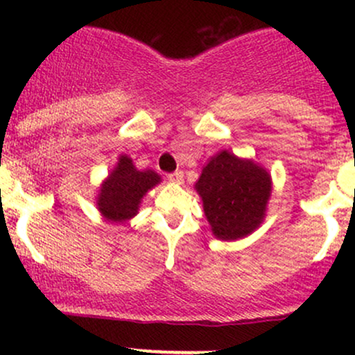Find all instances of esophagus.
Segmentation results:
<instances>
[{
  "instance_id": "esophagus-1",
  "label": "esophagus",
  "mask_w": 355,
  "mask_h": 355,
  "mask_svg": "<svg viewBox=\"0 0 355 355\" xmlns=\"http://www.w3.org/2000/svg\"><path fill=\"white\" fill-rule=\"evenodd\" d=\"M168 180L172 182V183H182L183 182V172H180V170H177V172L168 173Z\"/></svg>"
}]
</instances>
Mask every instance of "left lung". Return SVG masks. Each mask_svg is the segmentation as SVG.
Listing matches in <instances>:
<instances>
[{
	"label": "left lung",
	"mask_w": 355,
	"mask_h": 355,
	"mask_svg": "<svg viewBox=\"0 0 355 355\" xmlns=\"http://www.w3.org/2000/svg\"><path fill=\"white\" fill-rule=\"evenodd\" d=\"M195 189L214 234L222 240H237L260 225L272 183L254 162L220 152L203 168Z\"/></svg>",
	"instance_id": "left-lung-1"
}]
</instances>
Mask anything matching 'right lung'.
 I'll return each mask as SVG.
<instances>
[{"label":"right lung","mask_w":355,"mask_h":355,"mask_svg":"<svg viewBox=\"0 0 355 355\" xmlns=\"http://www.w3.org/2000/svg\"><path fill=\"white\" fill-rule=\"evenodd\" d=\"M160 182L153 170L138 172L128 157H121L108 180L101 185L98 209L112 222H123L135 217L138 203L152 187Z\"/></svg>","instance_id":"add662e5"}]
</instances>
